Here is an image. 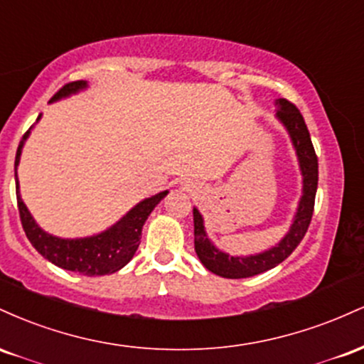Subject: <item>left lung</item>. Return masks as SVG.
I'll use <instances>...</instances> for the list:
<instances>
[{
	"mask_svg": "<svg viewBox=\"0 0 364 364\" xmlns=\"http://www.w3.org/2000/svg\"><path fill=\"white\" fill-rule=\"evenodd\" d=\"M277 119L284 124L289 133L292 145H294L296 156L299 161V169L303 174V195L299 200L298 210H296L294 220H292L289 232L279 241V245L272 246L267 252L250 257H231V255L220 252L212 245L207 237L203 217L198 208H193V224H195V252L198 255L200 262L212 274L220 275L225 279H245L253 275L267 272L274 269L279 263L286 260L294 252L296 246L301 243L306 235L308 225L311 223L313 207H315L316 186H318V159H316L315 149H313L310 132L304 123L301 112L294 104L287 99H277Z\"/></svg>",
	"mask_w": 364,
	"mask_h": 364,
	"instance_id": "1",
	"label": "left lung"
}]
</instances>
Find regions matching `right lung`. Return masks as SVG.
I'll list each match as a JSON object with an SVG mask.
<instances>
[{
	"mask_svg": "<svg viewBox=\"0 0 364 364\" xmlns=\"http://www.w3.org/2000/svg\"><path fill=\"white\" fill-rule=\"evenodd\" d=\"M87 87L85 80H77L72 83H66L63 89H60L53 95L51 102L58 101L61 97L77 94L78 90H83ZM37 119H41V116ZM31 135V129L22 136L18 149H16L15 157V181H16V203H18L20 220L22 228L27 235L28 241L32 246L48 258L54 265L61 267L65 270L72 272L90 275H106L114 274L119 269H123L127 263L132 260L136 248L140 245L141 228L145 220L150 215V212L156 208V205L168 195V190L161 193L150 196V198L141 200L136 203L127 215H123L114 225L101 232V235L89 236V237H77V240H63V237L48 235L36 224L34 217L31 215L28 208L25 207L22 196L18 191V179H16V166L22 156V149L25 140Z\"/></svg>",
	"mask_w": 364,
	"mask_h": 364,
	"instance_id": "add662e5",
	"label": "right lung"
}]
</instances>
